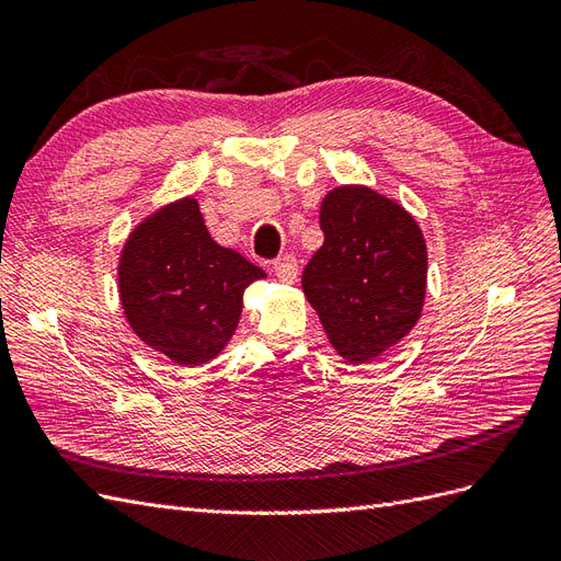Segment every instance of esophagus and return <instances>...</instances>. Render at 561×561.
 Masks as SVG:
<instances>
[{
	"label": "esophagus",
	"mask_w": 561,
	"mask_h": 561,
	"mask_svg": "<svg viewBox=\"0 0 561 561\" xmlns=\"http://www.w3.org/2000/svg\"><path fill=\"white\" fill-rule=\"evenodd\" d=\"M274 271H276L278 280L295 283L297 280V260L293 257V254H283V257H278L274 262Z\"/></svg>",
	"instance_id": "1"
}]
</instances>
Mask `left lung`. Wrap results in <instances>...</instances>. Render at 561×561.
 Segmentation results:
<instances>
[{"mask_svg":"<svg viewBox=\"0 0 561 561\" xmlns=\"http://www.w3.org/2000/svg\"><path fill=\"white\" fill-rule=\"evenodd\" d=\"M325 241L301 274L330 344L353 365L379 358L419 322L428 252L416 219L398 201L344 184L320 203Z\"/></svg>","mask_w":561,"mask_h":561,"instance_id":"1","label":"left lung"}]
</instances>
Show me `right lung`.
Wrapping results in <instances>:
<instances>
[{
  "label": "right lung",
  "instance_id": "1",
  "mask_svg": "<svg viewBox=\"0 0 561 561\" xmlns=\"http://www.w3.org/2000/svg\"><path fill=\"white\" fill-rule=\"evenodd\" d=\"M266 274L210 239L186 196L145 217L118 257V297L142 342L182 367L213 360L239 325L245 287Z\"/></svg>",
  "mask_w": 561,
  "mask_h": 561
}]
</instances>
